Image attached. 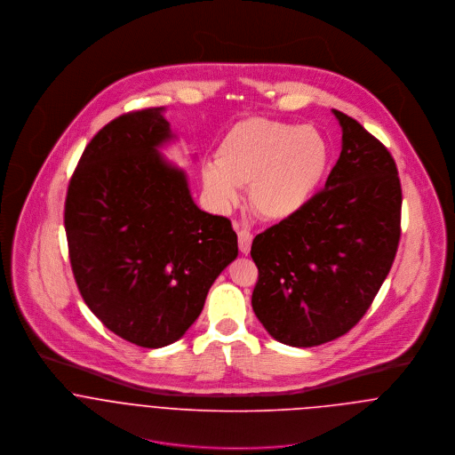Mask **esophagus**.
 Instances as JSON below:
<instances>
[{"label":"esophagus","instance_id":"1","mask_svg":"<svg viewBox=\"0 0 455 455\" xmlns=\"http://www.w3.org/2000/svg\"><path fill=\"white\" fill-rule=\"evenodd\" d=\"M251 245H252V233L249 229H242L238 231V247L242 254H249L251 252Z\"/></svg>","mask_w":455,"mask_h":455}]
</instances>
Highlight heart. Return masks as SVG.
<instances>
[{
  "instance_id": "obj_1",
  "label": "heart",
  "mask_w": 455,
  "mask_h": 455,
  "mask_svg": "<svg viewBox=\"0 0 455 455\" xmlns=\"http://www.w3.org/2000/svg\"><path fill=\"white\" fill-rule=\"evenodd\" d=\"M331 164V145L314 126L254 117L235 124L217 147L215 163L201 170L210 201L228 210L251 186L260 217L282 222L296 217L317 195Z\"/></svg>"
}]
</instances>
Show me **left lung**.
Wrapping results in <instances>:
<instances>
[{
  "mask_svg": "<svg viewBox=\"0 0 455 455\" xmlns=\"http://www.w3.org/2000/svg\"><path fill=\"white\" fill-rule=\"evenodd\" d=\"M341 154L324 189L252 242V308L280 343L315 347L357 324L380 291L401 236V184L389 150L332 110Z\"/></svg>",
  "mask_w": 455,
  "mask_h": 455,
  "instance_id": "left-lung-1",
  "label": "left lung"
}]
</instances>
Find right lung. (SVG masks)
I'll use <instances>...</instances> for the list:
<instances>
[{
	"mask_svg": "<svg viewBox=\"0 0 455 455\" xmlns=\"http://www.w3.org/2000/svg\"><path fill=\"white\" fill-rule=\"evenodd\" d=\"M163 114L131 112L98 131L65 203L69 262L85 305L145 348L180 339L238 256L229 219L199 210L186 172L161 156L177 138Z\"/></svg>",
	"mask_w": 455,
	"mask_h": 455,
	"instance_id": "right-lung-1",
	"label": "right lung"
}]
</instances>
